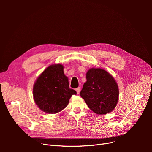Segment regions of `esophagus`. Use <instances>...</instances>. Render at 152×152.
Wrapping results in <instances>:
<instances>
[{
  "label": "esophagus",
  "instance_id": "obj_1",
  "mask_svg": "<svg viewBox=\"0 0 152 152\" xmlns=\"http://www.w3.org/2000/svg\"><path fill=\"white\" fill-rule=\"evenodd\" d=\"M80 89H81L80 87H77V88L76 89V92H77V94H79V92H80Z\"/></svg>",
  "mask_w": 152,
  "mask_h": 152
}]
</instances>
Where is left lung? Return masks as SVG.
I'll list each match as a JSON object with an SVG mask.
<instances>
[{
  "mask_svg": "<svg viewBox=\"0 0 152 152\" xmlns=\"http://www.w3.org/2000/svg\"><path fill=\"white\" fill-rule=\"evenodd\" d=\"M86 79L80 95L88 107L98 115L113 110L118 101L119 90L113 76L104 69L91 68Z\"/></svg>",
  "mask_w": 152,
  "mask_h": 152,
  "instance_id": "obj_1",
  "label": "left lung"
}]
</instances>
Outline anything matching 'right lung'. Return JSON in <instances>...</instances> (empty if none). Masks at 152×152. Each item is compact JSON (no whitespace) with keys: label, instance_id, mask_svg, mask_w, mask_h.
I'll use <instances>...</instances> for the list:
<instances>
[{"label":"right lung","instance_id":"obj_1","mask_svg":"<svg viewBox=\"0 0 152 152\" xmlns=\"http://www.w3.org/2000/svg\"><path fill=\"white\" fill-rule=\"evenodd\" d=\"M76 92L69 89L68 79L60 64L50 65L39 76L34 85L33 97L36 105L44 112L58 113L68 104Z\"/></svg>","mask_w":152,"mask_h":152}]
</instances>
